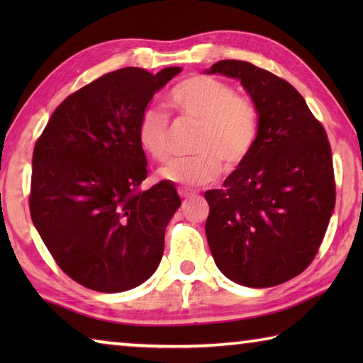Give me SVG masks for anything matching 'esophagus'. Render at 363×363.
Wrapping results in <instances>:
<instances>
[{"label": "esophagus", "instance_id": "obj_1", "mask_svg": "<svg viewBox=\"0 0 363 363\" xmlns=\"http://www.w3.org/2000/svg\"><path fill=\"white\" fill-rule=\"evenodd\" d=\"M177 194H179L181 199H189V196H192L195 192L190 189H186V187H179L177 189Z\"/></svg>", "mask_w": 363, "mask_h": 363}]
</instances>
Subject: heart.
Returning <instances> with one entry per match:
<instances>
[{"instance_id": "obj_1", "label": "heart", "mask_w": 363, "mask_h": 363, "mask_svg": "<svg viewBox=\"0 0 363 363\" xmlns=\"http://www.w3.org/2000/svg\"><path fill=\"white\" fill-rule=\"evenodd\" d=\"M169 102L189 120L199 121L189 157L174 158L162 168L163 179L182 186H201L240 164L253 149L259 116L253 101L237 94L229 83L210 75H190L173 86ZM171 126L168 115L147 107L138 121V143L147 155L164 162L169 157Z\"/></svg>"}]
</instances>
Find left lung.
Segmentation results:
<instances>
[{"instance_id":"obj_1","label":"left lung","mask_w":363,"mask_h":363,"mask_svg":"<svg viewBox=\"0 0 363 363\" xmlns=\"http://www.w3.org/2000/svg\"><path fill=\"white\" fill-rule=\"evenodd\" d=\"M210 73L238 78L259 115L248 157L206 190V238L214 262L238 285L267 288L296 277L314 259L336 200L327 131L304 97L245 60H219Z\"/></svg>"}]
</instances>
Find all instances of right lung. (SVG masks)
<instances>
[{"mask_svg":"<svg viewBox=\"0 0 363 363\" xmlns=\"http://www.w3.org/2000/svg\"><path fill=\"white\" fill-rule=\"evenodd\" d=\"M179 72L106 73L67 97L36 140L30 216L57 266L89 290H131L162 261L181 200L167 181L140 190L149 168L138 121Z\"/></svg>","mask_w":363,"mask_h":363,"instance_id":"1","label":"right lung"}]
</instances>
